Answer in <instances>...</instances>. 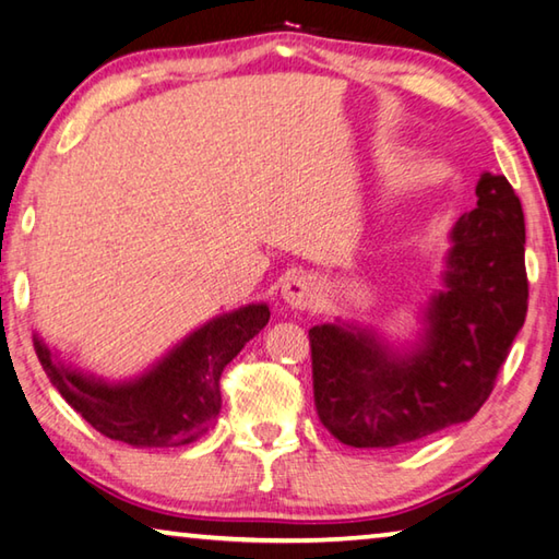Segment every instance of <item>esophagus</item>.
<instances>
[{
    "mask_svg": "<svg viewBox=\"0 0 559 559\" xmlns=\"http://www.w3.org/2000/svg\"><path fill=\"white\" fill-rule=\"evenodd\" d=\"M281 296L290 308L308 310L313 308V302L318 300V283L313 276H308V273H296V276H290L283 283Z\"/></svg>",
    "mask_w": 559,
    "mask_h": 559,
    "instance_id": "34e87169",
    "label": "esophagus"
}]
</instances>
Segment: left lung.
I'll return each mask as SVG.
<instances>
[{"mask_svg": "<svg viewBox=\"0 0 559 559\" xmlns=\"http://www.w3.org/2000/svg\"><path fill=\"white\" fill-rule=\"evenodd\" d=\"M478 204L451 231L447 288L421 343L392 353L367 330H308L323 427L355 449H390L468 421L496 386L527 313L525 216L503 175H480Z\"/></svg>", "mask_w": 559, "mask_h": 559, "instance_id": "8db88e82", "label": "left lung"}]
</instances>
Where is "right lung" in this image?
<instances>
[{
	"label": "right lung",
	"instance_id": "add662e5",
	"mask_svg": "<svg viewBox=\"0 0 559 559\" xmlns=\"http://www.w3.org/2000/svg\"><path fill=\"white\" fill-rule=\"evenodd\" d=\"M269 318L266 302L214 318L147 374L120 384L69 370L39 337L34 347L51 384L103 437L138 449L185 447L214 424L222 409L224 367L266 328Z\"/></svg>",
	"mask_w": 559,
	"mask_h": 559
}]
</instances>
